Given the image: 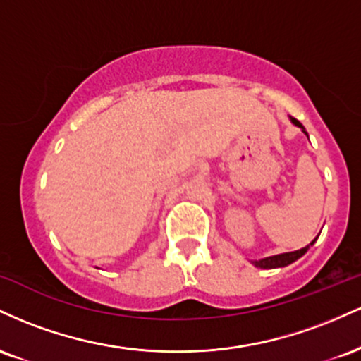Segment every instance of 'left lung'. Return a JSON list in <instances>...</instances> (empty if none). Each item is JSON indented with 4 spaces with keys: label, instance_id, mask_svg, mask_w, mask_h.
<instances>
[{
    "label": "left lung",
    "instance_id": "obj_1",
    "mask_svg": "<svg viewBox=\"0 0 361 361\" xmlns=\"http://www.w3.org/2000/svg\"><path fill=\"white\" fill-rule=\"evenodd\" d=\"M290 122H292L293 126L300 127L302 132L307 135V132H305L304 126H302L299 120L290 117ZM314 241H316V239H314ZM314 241L310 244H314ZM307 250H309V246H305V247H302V250H297V251H292V252H283V255H275V256H268V258H263V259H255V261H252V264H255L256 268H263V270H271V268L287 267V264L299 259L300 256H304L305 252H307Z\"/></svg>",
    "mask_w": 361,
    "mask_h": 361
}]
</instances>
